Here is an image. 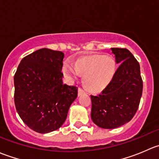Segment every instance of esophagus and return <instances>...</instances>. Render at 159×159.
<instances>
[{"label": "esophagus", "instance_id": "34e87169", "mask_svg": "<svg viewBox=\"0 0 159 159\" xmlns=\"http://www.w3.org/2000/svg\"><path fill=\"white\" fill-rule=\"evenodd\" d=\"M84 91L83 89H78V96H80V95H81V94H84Z\"/></svg>", "mask_w": 159, "mask_h": 159}]
</instances>
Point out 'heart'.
Masks as SVG:
<instances>
[{
    "label": "heart",
    "mask_w": 159,
    "mask_h": 159,
    "mask_svg": "<svg viewBox=\"0 0 159 159\" xmlns=\"http://www.w3.org/2000/svg\"><path fill=\"white\" fill-rule=\"evenodd\" d=\"M115 61L109 56L90 55L78 59L75 64L66 61L62 70L70 81L84 75V82L89 90L99 92L108 87L115 73Z\"/></svg>",
    "instance_id": "1"
}]
</instances>
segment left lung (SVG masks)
Returning <instances> with one entry per match:
<instances>
[{"label": "left lung", "instance_id": "8db88e82", "mask_svg": "<svg viewBox=\"0 0 159 159\" xmlns=\"http://www.w3.org/2000/svg\"><path fill=\"white\" fill-rule=\"evenodd\" d=\"M119 67L109 85L98 96L91 95L93 122L98 127L113 129L128 123L139 108L142 94L140 66L126 48H111Z\"/></svg>", "mask_w": 159, "mask_h": 159}]
</instances>
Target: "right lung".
<instances>
[{
  "instance_id": "right-lung-1",
  "label": "right lung",
  "mask_w": 159,
  "mask_h": 159,
  "mask_svg": "<svg viewBox=\"0 0 159 159\" xmlns=\"http://www.w3.org/2000/svg\"><path fill=\"white\" fill-rule=\"evenodd\" d=\"M64 57L61 51L39 49L22 59L14 75L16 110L36 132L58 129L78 96V88L63 83Z\"/></svg>"
}]
</instances>
